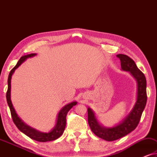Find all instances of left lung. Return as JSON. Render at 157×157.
I'll list each match as a JSON object with an SVG mask.
<instances>
[{
  "instance_id": "left-lung-1",
  "label": "left lung",
  "mask_w": 157,
  "mask_h": 157,
  "mask_svg": "<svg viewBox=\"0 0 157 157\" xmlns=\"http://www.w3.org/2000/svg\"><path fill=\"white\" fill-rule=\"evenodd\" d=\"M117 56L121 61L122 69L130 71L133 76L136 78L138 86L137 101L129 115L121 124L112 128H104L101 126L96 121L91 109L90 108L88 109V122L91 131L99 138L109 141L121 138L136 128L140 121L141 114L145 108L147 100V80L144 74L139 69L133 59L128 56L118 54Z\"/></svg>"
}]
</instances>
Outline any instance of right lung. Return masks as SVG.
Segmentation results:
<instances>
[{
  "label": "right lung",
  "instance_id": "obj_1",
  "mask_svg": "<svg viewBox=\"0 0 157 157\" xmlns=\"http://www.w3.org/2000/svg\"><path fill=\"white\" fill-rule=\"evenodd\" d=\"M36 53H31V54L23 56L21 57V59H19L18 63L16 65V66L10 71L9 75H8V90L6 92V99H7V103L8 106L10 108V114H11L12 119L13 123L16 124L17 128L21 131V132H23V134H25L26 136H28L30 138L33 139V140L40 141V142H46V141H53L56 139L59 138L60 136L63 134L66 127V116L67 113L71 109L73 106L76 105L77 103L76 101L70 103L67 105H66L63 109L60 111L58 115V119L57 122L56 124V126L52 131H51L48 133H42L39 132L36 129H34L33 128H31L26 124L23 123L21 121V119L18 117V115L16 114L15 109L13 106V104L10 101V80H11V76L15 70L23 63V61H25L28 58L33 57L34 56H36Z\"/></svg>",
  "mask_w": 157,
  "mask_h": 157
}]
</instances>
